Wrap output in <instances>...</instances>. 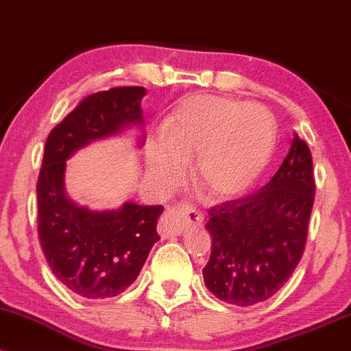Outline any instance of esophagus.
<instances>
[{
    "label": "esophagus",
    "instance_id": "1",
    "mask_svg": "<svg viewBox=\"0 0 351 351\" xmlns=\"http://www.w3.org/2000/svg\"><path fill=\"white\" fill-rule=\"evenodd\" d=\"M204 217L198 209L191 208L189 204H180V206L168 208L162 219V228L167 234L178 236L183 234L184 229L189 226H201Z\"/></svg>",
    "mask_w": 351,
    "mask_h": 351
}]
</instances>
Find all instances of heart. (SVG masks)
Listing matches in <instances>:
<instances>
[{
	"instance_id": "heart-1",
	"label": "heart",
	"mask_w": 351,
	"mask_h": 351,
	"mask_svg": "<svg viewBox=\"0 0 351 351\" xmlns=\"http://www.w3.org/2000/svg\"><path fill=\"white\" fill-rule=\"evenodd\" d=\"M276 145V120L261 104L219 95L181 100L163 125V136L145 147L152 180L171 186L195 158V181L208 198L232 199L263 175Z\"/></svg>"
}]
</instances>
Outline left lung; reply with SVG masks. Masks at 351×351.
Returning a JSON list of instances; mask_svg holds the SVG:
<instances>
[{
    "label": "left lung",
    "instance_id": "8db88e82",
    "mask_svg": "<svg viewBox=\"0 0 351 351\" xmlns=\"http://www.w3.org/2000/svg\"><path fill=\"white\" fill-rule=\"evenodd\" d=\"M315 196L312 155L295 134L272 180L256 191L208 211L211 256L204 285L217 299L249 307L271 299L295 271Z\"/></svg>",
    "mask_w": 351,
    "mask_h": 351
}]
</instances>
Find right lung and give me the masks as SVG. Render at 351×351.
<instances>
[{
	"label": "right lung",
	"instance_id": "1",
	"mask_svg": "<svg viewBox=\"0 0 351 351\" xmlns=\"http://www.w3.org/2000/svg\"><path fill=\"white\" fill-rule=\"evenodd\" d=\"M143 87H115L84 99L44 147L38 180V232L54 276L84 299H110L134 284L153 244L163 206L125 201L119 209L94 211L66 191L67 160L95 140L138 130L135 147L145 142Z\"/></svg>",
	"mask_w": 351,
	"mask_h": 351
}]
</instances>
